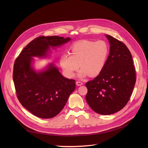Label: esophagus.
Here are the masks:
<instances>
[{
	"label": "esophagus",
	"mask_w": 148,
	"mask_h": 148,
	"mask_svg": "<svg viewBox=\"0 0 148 148\" xmlns=\"http://www.w3.org/2000/svg\"><path fill=\"white\" fill-rule=\"evenodd\" d=\"M76 84L77 85V86H82V85L83 84V83L80 81H77V82H76Z\"/></svg>",
	"instance_id": "34e87169"
}]
</instances>
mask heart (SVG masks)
I'll list each match as a JSON object with an SVG mask.
<instances>
[{
	"instance_id": "obj_1",
	"label": "heart",
	"mask_w": 148,
	"mask_h": 148,
	"mask_svg": "<svg viewBox=\"0 0 148 148\" xmlns=\"http://www.w3.org/2000/svg\"><path fill=\"white\" fill-rule=\"evenodd\" d=\"M69 54H62L59 63L65 75L74 77L80 66L79 76L96 77L104 69L110 49L104 41L82 40L73 44L69 49Z\"/></svg>"
}]
</instances>
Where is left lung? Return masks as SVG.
Instances as JSON below:
<instances>
[{
  "label": "left lung",
  "instance_id": "1",
  "mask_svg": "<svg viewBox=\"0 0 148 148\" xmlns=\"http://www.w3.org/2000/svg\"><path fill=\"white\" fill-rule=\"evenodd\" d=\"M110 44L106 66L95 78L86 83V100L96 113L108 115L125 107L136 81L131 54L125 44L106 35Z\"/></svg>",
  "mask_w": 148,
  "mask_h": 148
}]
</instances>
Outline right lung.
<instances>
[{
	"mask_svg": "<svg viewBox=\"0 0 148 148\" xmlns=\"http://www.w3.org/2000/svg\"><path fill=\"white\" fill-rule=\"evenodd\" d=\"M58 36L36 38L24 48L15 59L13 80L21 104L40 118H51L63 109L75 88V80L62 75L53 64L44 71L36 72L32 67V57H45L53 49L70 41Z\"/></svg>",
	"mask_w": 148,
	"mask_h": 148,
	"instance_id": "obj_1",
	"label": "right lung"
}]
</instances>
